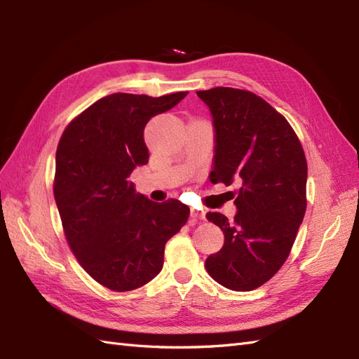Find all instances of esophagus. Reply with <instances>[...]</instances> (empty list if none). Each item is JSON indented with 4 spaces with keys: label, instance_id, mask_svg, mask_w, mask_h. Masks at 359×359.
I'll return each mask as SVG.
<instances>
[{
    "label": "esophagus",
    "instance_id": "1",
    "mask_svg": "<svg viewBox=\"0 0 359 359\" xmlns=\"http://www.w3.org/2000/svg\"><path fill=\"white\" fill-rule=\"evenodd\" d=\"M191 217L197 220H203L205 219V211L201 210H191Z\"/></svg>",
    "mask_w": 359,
    "mask_h": 359
}]
</instances>
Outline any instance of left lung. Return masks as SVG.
<instances>
[{
    "instance_id": "left-lung-1",
    "label": "left lung",
    "mask_w": 359,
    "mask_h": 359,
    "mask_svg": "<svg viewBox=\"0 0 359 359\" xmlns=\"http://www.w3.org/2000/svg\"><path fill=\"white\" fill-rule=\"evenodd\" d=\"M215 129L212 184L241 185L230 222L207 217L225 242L205 261L210 276L236 292L271 279L288 257L306 215L307 160L288 121L253 93L234 88L197 90Z\"/></svg>"
}]
</instances>
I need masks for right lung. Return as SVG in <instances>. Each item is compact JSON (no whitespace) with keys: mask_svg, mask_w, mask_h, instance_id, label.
I'll return each mask as SVG.
<instances>
[{"mask_svg":"<svg viewBox=\"0 0 359 359\" xmlns=\"http://www.w3.org/2000/svg\"><path fill=\"white\" fill-rule=\"evenodd\" d=\"M188 93L162 97L111 94L74 118L55 156V196L67 243L80 265L114 292L154 279L165 243L187 224L189 208L135 193L129 175L148 163L143 131Z\"/></svg>","mask_w":359,"mask_h":359,"instance_id":"1","label":"right lung"}]
</instances>
